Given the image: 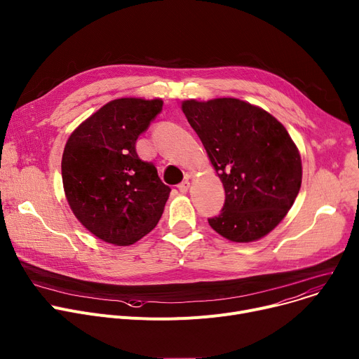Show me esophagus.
Wrapping results in <instances>:
<instances>
[{
	"label": "esophagus",
	"instance_id": "esophagus-1",
	"mask_svg": "<svg viewBox=\"0 0 359 359\" xmlns=\"http://www.w3.org/2000/svg\"><path fill=\"white\" fill-rule=\"evenodd\" d=\"M189 187H190L189 180H183L180 184H177V189H179V192H180V194H186L187 190H189Z\"/></svg>",
	"mask_w": 359,
	"mask_h": 359
}]
</instances>
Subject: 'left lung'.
I'll return each mask as SVG.
<instances>
[{"instance_id":"obj_1","label":"left lung","mask_w":359,"mask_h":359,"mask_svg":"<svg viewBox=\"0 0 359 359\" xmlns=\"http://www.w3.org/2000/svg\"><path fill=\"white\" fill-rule=\"evenodd\" d=\"M182 109L225 189L224 208L209 225L235 243L267 235L302 184L300 154L287 130L264 109L235 98L190 100Z\"/></svg>"}]
</instances>
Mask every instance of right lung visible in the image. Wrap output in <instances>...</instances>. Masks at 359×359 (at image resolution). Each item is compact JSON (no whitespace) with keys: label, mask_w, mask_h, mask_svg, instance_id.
<instances>
[{"label":"right lung","mask_w":359,"mask_h":359,"mask_svg":"<svg viewBox=\"0 0 359 359\" xmlns=\"http://www.w3.org/2000/svg\"><path fill=\"white\" fill-rule=\"evenodd\" d=\"M163 101L121 98L104 105L69 137L62 157L66 199L100 240L130 245L160 221L170 187L135 151Z\"/></svg>","instance_id":"obj_1"}]
</instances>
